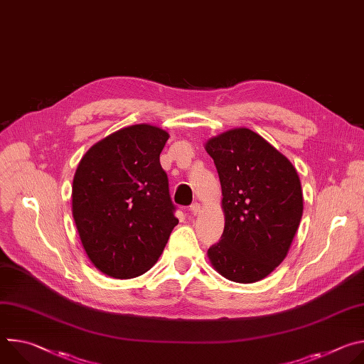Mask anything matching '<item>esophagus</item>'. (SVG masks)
Returning a JSON list of instances; mask_svg holds the SVG:
<instances>
[{
    "mask_svg": "<svg viewBox=\"0 0 364 364\" xmlns=\"http://www.w3.org/2000/svg\"><path fill=\"white\" fill-rule=\"evenodd\" d=\"M200 209H201V205H200L198 203H193V204L190 205V209H188V210H190V213H191V215H194V216H196V215H198Z\"/></svg>",
    "mask_w": 364,
    "mask_h": 364,
    "instance_id": "esophagus-1",
    "label": "esophagus"
}]
</instances>
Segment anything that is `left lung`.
Returning <instances> with one entry per match:
<instances>
[{
    "label": "left lung",
    "mask_w": 364,
    "mask_h": 364,
    "mask_svg": "<svg viewBox=\"0 0 364 364\" xmlns=\"http://www.w3.org/2000/svg\"><path fill=\"white\" fill-rule=\"evenodd\" d=\"M222 184L225 230L207 250L226 279L252 284L284 261L298 230L304 198L291 161L261 135L235 128L204 144Z\"/></svg>",
    "instance_id": "8db88e82"
}]
</instances>
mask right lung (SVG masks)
<instances>
[{
	"label": "right lung",
	"instance_id": "1",
	"mask_svg": "<svg viewBox=\"0 0 364 364\" xmlns=\"http://www.w3.org/2000/svg\"><path fill=\"white\" fill-rule=\"evenodd\" d=\"M168 132L149 124L122 128L92 145L72 186V213L90 262L129 279L159 261L178 225L160 154Z\"/></svg>",
	"mask_w": 364,
	"mask_h": 364
}]
</instances>
